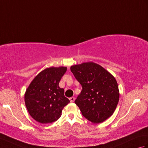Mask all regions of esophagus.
<instances>
[{
	"label": "esophagus",
	"instance_id": "34e87169",
	"mask_svg": "<svg viewBox=\"0 0 148 148\" xmlns=\"http://www.w3.org/2000/svg\"><path fill=\"white\" fill-rule=\"evenodd\" d=\"M69 100H70L71 102H74V100H75V97H71V98H69Z\"/></svg>",
	"mask_w": 148,
	"mask_h": 148
}]
</instances>
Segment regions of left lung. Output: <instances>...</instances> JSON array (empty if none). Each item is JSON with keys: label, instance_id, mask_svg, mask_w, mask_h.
<instances>
[{"label": "left lung", "instance_id": "8db88e82", "mask_svg": "<svg viewBox=\"0 0 148 148\" xmlns=\"http://www.w3.org/2000/svg\"><path fill=\"white\" fill-rule=\"evenodd\" d=\"M71 71L82 90L75 100L82 115L93 123L106 120L114 112L119 93L115 78L93 62L71 66Z\"/></svg>", "mask_w": 148, "mask_h": 148}]
</instances>
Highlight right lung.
<instances>
[{
	"mask_svg": "<svg viewBox=\"0 0 148 148\" xmlns=\"http://www.w3.org/2000/svg\"><path fill=\"white\" fill-rule=\"evenodd\" d=\"M67 67H50L34 78L25 94V102L32 118L40 123H51L61 116L70 102L58 84Z\"/></svg>",
	"mask_w": 148,
	"mask_h": 148,
	"instance_id": "right-lung-1",
	"label": "right lung"
}]
</instances>
